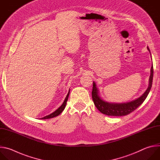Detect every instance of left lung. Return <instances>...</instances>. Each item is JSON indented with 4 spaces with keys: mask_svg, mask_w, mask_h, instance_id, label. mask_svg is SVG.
<instances>
[{
    "mask_svg": "<svg viewBox=\"0 0 160 160\" xmlns=\"http://www.w3.org/2000/svg\"><path fill=\"white\" fill-rule=\"evenodd\" d=\"M150 55V50L147 47ZM152 59V58H151ZM153 78V66L152 64L151 68V73L149 79V84L146 91L139 97L138 98L125 103H110L105 101L100 95V91L97 84L93 81L92 91V98L97 109L103 114L109 116H124L129 114L139 107L146 100L148 95L151 90Z\"/></svg>",
    "mask_w": 160,
    "mask_h": 160,
    "instance_id": "8db88e82",
    "label": "left lung"
}]
</instances>
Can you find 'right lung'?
Returning <instances> with one entry per match:
<instances>
[{"label": "right lung", "instance_id": "add662e5", "mask_svg": "<svg viewBox=\"0 0 160 160\" xmlns=\"http://www.w3.org/2000/svg\"><path fill=\"white\" fill-rule=\"evenodd\" d=\"M69 92H70V89L69 90V92L66 96V97L64 100V101H63V103L60 105V107H58V108H57L55 112H53V113H50V115H47L43 118H41L40 119H48V118H53V117H55L58 115H59L62 112V111L64 110L65 107H66V103H67V101L68 100V98H69Z\"/></svg>", "mask_w": 160, "mask_h": 160}]
</instances>
